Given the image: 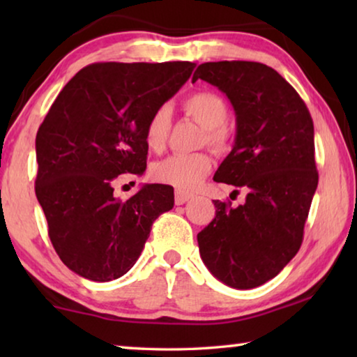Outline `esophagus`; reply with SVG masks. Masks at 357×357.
<instances>
[{"instance_id": "obj_1", "label": "esophagus", "mask_w": 357, "mask_h": 357, "mask_svg": "<svg viewBox=\"0 0 357 357\" xmlns=\"http://www.w3.org/2000/svg\"><path fill=\"white\" fill-rule=\"evenodd\" d=\"M192 198L190 193L183 192V190H176L174 192V203L176 204H184L185 202H189Z\"/></svg>"}]
</instances>
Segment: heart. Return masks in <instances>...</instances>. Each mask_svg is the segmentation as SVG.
I'll return each mask as SVG.
<instances>
[{
	"label": "heart",
	"mask_w": 357,
	"mask_h": 357,
	"mask_svg": "<svg viewBox=\"0 0 357 357\" xmlns=\"http://www.w3.org/2000/svg\"><path fill=\"white\" fill-rule=\"evenodd\" d=\"M184 110L206 128V142L215 149H225L229 144L228 105L219 94L200 91L184 100ZM172 126V113L167 107H159L151 114L144 140L153 151L164 149ZM213 157L208 153L173 154L157 162L153 167V178L159 183L178 187L179 190H190L206 176L213 168Z\"/></svg>",
	"instance_id": "heart-1"
}]
</instances>
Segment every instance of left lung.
<instances>
[{
  "mask_svg": "<svg viewBox=\"0 0 357 357\" xmlns=\"http://www.w3.org/2000/svg\"><path fill=\"white\" fill-rule=\"evenodd\" d=\"M198 78L225 93L236 113V140L214 181L247 190L238 208L214 200L215 217L197 236L200 255L225 285L255 288L302 244L318 185L313 121L296 89L266 64L203 63L192 82Z\"/></svg>",
  "mask_w": 357,
  "mask_h": 357,
  "instance_id": "obj_1",
  "label": "left lung"
}]
</instances>
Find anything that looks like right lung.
Segmentation results:
<instances>
[{
	"mask_svg": "<svg viewBox=\"0 0 357 357\" xmlns=\"http://www.w3.org/2000/svg\"><path fill=\"white\" fill-rule=\"evenodd\" d=\"M195 63H94L72 77L36 135V197L58 257L75 274L110 282L135 264L173 187L113 195L119 174L146 168L151 114L189 80Z\"/></svg>",
	"mask_w": 357,
	"mask_h": 357,
	"instance_id": "right-lung-1",
	"label": "right lung"
}]
</instances>
